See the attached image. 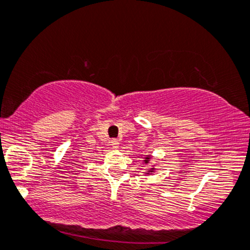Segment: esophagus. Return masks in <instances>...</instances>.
<instances>
[{
	"mask_svg": "<svg viewBox=\"0 0 250 250\" xmlns=\"http://www.w3.org/2000/svg\"><path fill=\"white\" fill-rule=\"evenodd\" d=\"M110 143H111V145H112L113 148H115V149L119 148V141L117 139H111Z\"/></svg>",
	"mask_w": 250,
	"mask_h": 250,
	"instance_id": "obj_1",
	"label": "esophagus"
}]
</instances>
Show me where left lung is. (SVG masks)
Listing matches in <instances>:
<instances>
[{"label": "left lung", "instance_id": "1", "mask_svg": "<svg viewBox=\"0 0 250 250\" xmlns=\"http://www.w3.org/2000/svg\"><path fill=\"white\" fill-rule=\"evenodd\" d=\"M149 159H150V156H149V155H147L146 156V157H145V161H144V163L145 164H146V165H147V164L149 163ZM148 170V173L147 174H150V173H152V172H154V170H155V168H150V169H147Z\"/></svg>", "mask_w": 250, "mask_h": 250}]
</instances>
